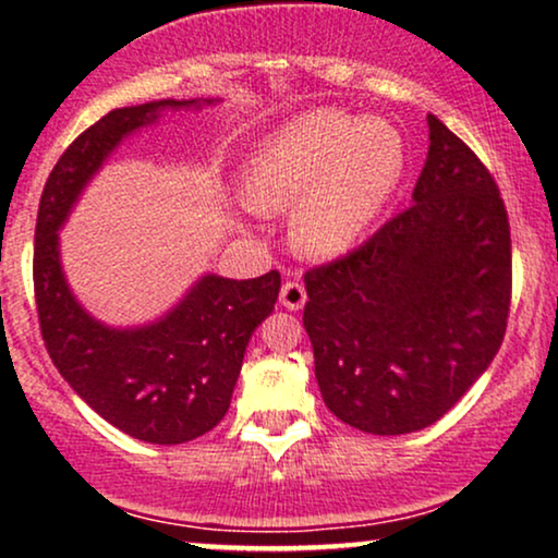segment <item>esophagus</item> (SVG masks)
<instances>
[{
	"label": "esophagus",
	"mask_w": 558,
	"mask_h": 558,
	"mask_svg": "<svg viewBox=\"0 0 558 558\" xmlns=\"http://www.w3.org/2000/svg\"><path fill=\"white\" fill-rule=\"evenodd\" d=\"M280 304L293 312L301 310V306L306 304V288L301 283H293V280H288V283H283V288H280Z\"/></svg>",
	"instance_id": "34e87169"
}]
</instances>
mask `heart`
<instances>
[{"instance_id": "obj_1", "label": "heart", "mask_w": 558, "mask_h": 558, "mask_svg": "<svg viewBox=\"0 0 558 558\" xmlns=\"http://www.w3.org/2000/svg\"><path fill=\"white\" fill-rule=\"evenodd\" d=\"M401 175L399 128L323 107L262 141L243 170L241 191L257 213L296 206L293 241L310 254H338L373 226Z\"/></svg>"}]
</instances>
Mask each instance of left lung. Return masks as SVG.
Masks as SVG:
<instances>
[{"mask_svg": "<svg viewBox=\"0 0 558 558\" xmlns=\"http://www.w3.org/2000/svg\"><path fill=\"white\" fill-rule=\"evenodd\" d=\"M412 207L304 275L323 401L345 425L403 435L438 422L501 349L511 304L504 198L435 114Z\"/></svg>", "mask_w": 558, "mask_h": 558, "instance_id": "left-lung-1", "label": "left lung"}]
</instances>
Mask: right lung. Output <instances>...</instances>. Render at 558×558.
Returning a JSON list of instances; mask_svg holds the SVG:
<instances>
[{"label": "right lung", "instance_id": "1", "mask_svg": "<svg viewBox=\"0 0 558 558\" xmlns=\"http://www.w3.org/2000/svg\"><path fill=\"white\" fill-rule=\"evenodd\" d=\"M202 105L213 99H159L105 114L57 159L36 217V310L54 367L99 417L157 446L194 440L226 417L248 338L275 310L280 272L252 280L204 275L157 323L110 328L70 291L57 230L120 141L157 123L162 110Z\"/></svg>", "mask_w": 558, "mask_h": 558}]
</instances>
